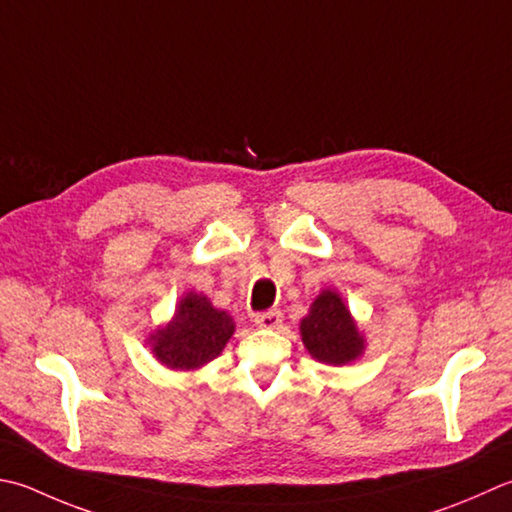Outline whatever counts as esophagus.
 Segmentation results:
<instances>
[{"instance_id":"esophagus-1","label":"esophagus","mask_w":512,"mask_h":512,"mask_svg":"<svg viewBox=\"0 0 512 512\" xmlns=\"http://www.w3.org/2000/svg\"><path fill=\"white\" fill-rule=\"evenodd\" d=\"M284 322V315L279 310H266V313L255 315V324L259 328H279Z\"/></svg>"}]
</instances>
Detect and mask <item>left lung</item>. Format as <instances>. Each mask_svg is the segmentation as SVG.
I'll return each instance as SVG.
<instances>
[{
	"mask_svg": "<svg viewBox=\"0 0 512 512\" xmlns=\"http://www.w3.org/2000/svg\"><path fill=\"white\" fill-rule=\"evenodd\" d=\"M299 335L308 355L328 366L353 364L366 353V337L335 288H324L315 297L299 322Z\"/></svg>",
	"mask_w": 512,
	"mask_h": 512,
	"instance_id": "left-lung-1",
	"label": "left lung"
}]
</instances>
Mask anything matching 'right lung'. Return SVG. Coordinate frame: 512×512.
I'll list each match as a JSON object with an SVG mask.
<instances>
[{"label": "right lung", "mask_w": 512, "mask_h": 512, "mask_svg": "<svg viewBox=\"0 0 512 512\" xmlns=\"http://www.w3.org/2000/svg\"><path fill=\"white\" fill-rule=\"evenodd\" d=\"M235 335V322L226 310L195 290L182 295L175 315L146 337L150 353L170 370H197L222 355L228 339Z\"/></svg>", "instance_id": "right-lung-1"}]
</instances>
